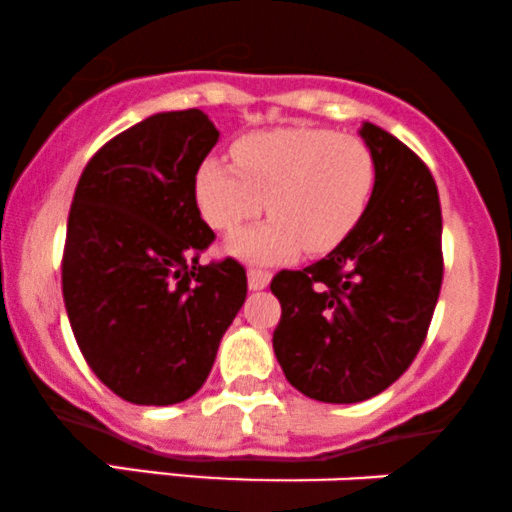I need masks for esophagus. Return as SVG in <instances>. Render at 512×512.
<instances>
[{"label": "esophagus", "instance_id": "34e87169", "mask_svg": "<svg viewBox=\"0 0 512 512\" xmlns=\"http://www.w3.org/2000/svg\"><path fill=\"white\" fill-rule=\"evenodd\" d=\"M269 281H272V274L269 272H262V269H250L248 272V289L250 291L267 289Z\"/></svg>", "mask_w": 512, "mask_h": 512}]
</instances>
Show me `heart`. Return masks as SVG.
Returning <instances> with one entry per match:
<instances>
[{
    "instance_id": "heart-1",
    "label": "heart",
    "mask_w": 512,
    "mask_h": 512,
    "mask_svg": "<svg viewBox=\"0 0 512 512\" xmlns=\"http://www.w3.org/2000/svg\"><path fill=\"white\" fill-rule=\"evenodd\" d=\"M236 166L209 156L195 175V202L216 231L255 219L267 199V221L226 240L228 255L267 267L301 250L322 255L354 231L375 182L373 154L361 139L315 127H276L233 144Z\"/></svg>"
}]
</instances>
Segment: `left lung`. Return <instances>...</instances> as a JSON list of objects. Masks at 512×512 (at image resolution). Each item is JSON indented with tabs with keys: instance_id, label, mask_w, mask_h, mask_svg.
I'll return each instance as SVG.
<instances>
[{
	"instance_id": "left-lung-1",
	"label": "left lung",
	"mask_w": 512,
	"mask_h": 512,
	"mask_svg": "<svg viewBox=\"0 0 512 512\" xmlns=\"http://www.w3.org/2000/svg\"><path fill=\"white\" fill-rule=\"evenodd\" d=\"M358 134L375 161L361 221L320 262L272 281L276 361L298 392L330 404L380 395L409 368L443 281L436 180L383 127Z\"/></svg>"
}]
</instances>
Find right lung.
Masks as SVG:
<instances>
[{
	"mask_svg": "<svg viewBox=\"0 0 512 512\" xmlns=\"http://www.w3.org/2000/svg\"><path fill=\"white\" fill-rule=\"evenodd\" d=\"M219 142L207 113H156L88 161L76 185L62 293L76 344L117 397L190 399L245 303L236 260L199 264L214 231L195 202L199 163Z\"/></svg>",
	"mask_w": 512,
	"mask_h": 512,
	"instance_id": "right-lung-1",
	"label": "right lung"
}]
</instances>
